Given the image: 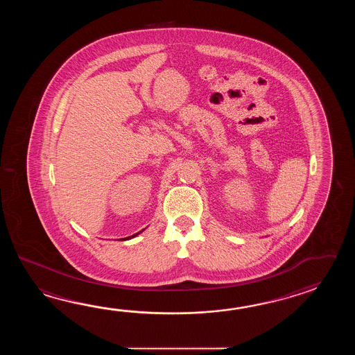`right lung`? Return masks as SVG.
I'll list each match as a JSON object with an SVG mask.
<instances>
[{
	"label": "right lung",
	"mask_w": 355,
	"mask_h": 355,
	"mask_svg": "<svg viewBox=\"0 0 355 355\" xmlns=\"http://www.w3.org/2000/svg\"><path fill=\"white\" fill-rule=\"evenodd\" d=\"M141 232H144V230L142 231H139V232H137L136 234H133V236H129V237H125V239H121V240H130V239H133V237H136L137 234H141Z\"/></svg>",
	"instance_id": "obj_1"
}]
</instances>
